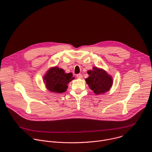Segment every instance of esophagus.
<instances>
[{
	"instance_id": "esophagus-1",
	"label": "esophagus",
	"mask_w": 152,
	"mask_h": 152,
	"mask_svg": "<svg viewBox=\"0 0 152 152\" xmlns=\"http://www.w3.org/2000/svg\"><path fill=\"white\" fill-rule=\"evenodd\" d=\"M76 77H77V78H79V79H82V75H81V74H77V75H76Z\"/></svg>"
}]
</instances>
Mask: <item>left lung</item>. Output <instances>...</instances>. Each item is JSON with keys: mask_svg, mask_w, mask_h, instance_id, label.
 Wrapping results in <instances>:
<instances>
[{"mask_svg": "<svg viewBox=\"0 0 152 152\" xmlns=\"http://www.w3.org/2000/svg\"><path fill=\"white\" fill-rule=\"evenodd\" d=\"M89 76L86 79V83L96 94H101L109 91L113 85L112 76L102 68L94 66L87 72Z\"/></svg>", "mask_w": 152, "mask_h": 152, "instance_id": "obj_1", "label": "left lung"}]
</instances>
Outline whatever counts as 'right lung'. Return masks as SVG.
Returning a JSON list of instances; mask_svg holds the SVG:
<instances>
[{
  "mask_svg": "<svg viewBox=\"0 0 152 152\" xmlns=\"http://www.w3.org/2000/svg\"><path fill=\"white\" fill-rule=\"evenodd\" d=\"M74 79L72 73H65L62 68L57 66L50 68L43 77L47 89L56 93L66 91L67 84Z\"/></svg>",
  "mask_w": 152,
  "mask_h": 152,
  "instance_id": "add662e5",
  "label": "right lung"
}]
</instances>
